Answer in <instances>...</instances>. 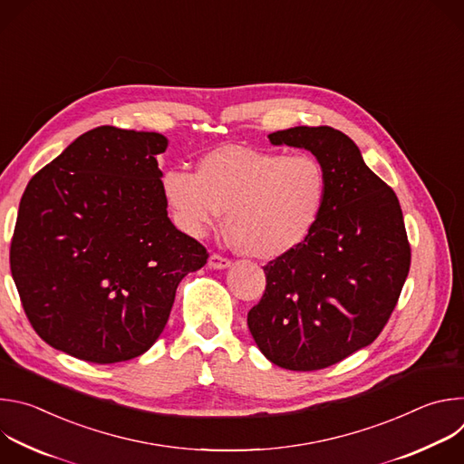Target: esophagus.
Returning <instances> with one entry per match:
<instances>
[{
  "instance_id": "1",
  "label": "esophagus",
  "mask_w": 464,
  "mask_h": 464,
  "mask_svg": "<svg viewBox=\"0 0 464 464\" xmlns=\"http://www.w3.org/2000/svg\"><path fill=\"white\" fill-rule=\"evenodd\" d=\"M208 266L211 270H224V268H229L231 266V260L227 256H222L218 253H213L208 260Z\"/></svg>"
}]
</instances>
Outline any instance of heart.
Listing matches in <instances>:
<instances>
[{
    "label": "heart",
    "instance_id": "obj_1",
    "mask_svg": "<svg viewBox=\"0 0 464 464\" xmlns=\"http://www.w3.org/2000/svg\"><path fill=\"white\" fill-rule=\"evenodd\" d=\"M328 190L323 165L310 154L222 147L204 156L196 174L169 169L161 192L174 226L200 238L227 211L235 247L272 260L294 251L314 231Z\"/></svg>",
    "mask_w": 464,
    "mask_h": 464
}]
</instances>
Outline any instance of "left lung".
I'll return each instance as SVG.
<instances>
[{
	"label": "left lung",
	"mask_w": 464,
	"mask_h": 464,
	"mask_svg": "<svg viewBox=\"0 0 464 464\" xmlns=\"http://www.w3.org/2000/svg\"><path fill=\"white\" fill-rule=\"evenodd\" d=\"M270 141L310 150L328 190L308 238L264 266L266 290L247 326L272 363L319 371L378 338L410 274L411 247L399 198L343 131L295 126Z\"/></svg>",
	"instance_id": "obj_1"
}]
</instances>
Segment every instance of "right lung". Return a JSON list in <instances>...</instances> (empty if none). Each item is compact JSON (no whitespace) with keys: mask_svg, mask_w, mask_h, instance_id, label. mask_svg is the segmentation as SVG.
<instances>
[{"mask_svg":"<svg viewBox=\"0 0 464 464\" xmlns=\"http://www.w3.org/2000/svg\"><path fill=\"white\" fill-rule=\"evenodd\" d=\"M156 131L93 128L38 170L20 202L11 272L36 334L92 363L147 353L179 281L208 249L167 217Z\"/></svg>","mask_w":464,"mask_h":464,"instance_id":"add662e5","label":"right lung"}]
</instances>
